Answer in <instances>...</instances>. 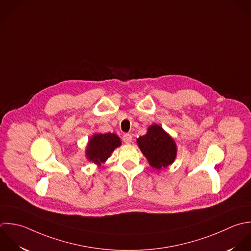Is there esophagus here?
I'll use <instances>...</instances> for the list:
<instances>
[{"label":"esophagus","instance_id":"34e87169","mask_svg":"<svg viewBox=\"0 0 251 251\" xmlns=\"http://www.w3.org/2000/svg\"><path fill=\"white\" fill-rule=\"evenodd\" d=\"M122 140H123V142H124L125 144H131V142H132V136H131L130 134H124Z\"/></svg>","mask_w":251,"mask_h":251}]
</instances>
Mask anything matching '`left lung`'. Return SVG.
<instances>
[{
  "mask_svg": "<svg viewBox=\"0 0 251 251\" xmlns=\"http://www.w3.org/2000/svg\"><path fill=\"white\" fill-rule=\"evenodd\" d=\"M137 143L152 168H166L176 158V143L159 125L150 126L148 133L139 137Z\"/></svg>",
  "mask_w": 251,
  "mask_h": 251,
  "instance_id": "1",
  "label": "left lung"
}]
</instances>
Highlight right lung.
I'll return each instance as SVG.
<instances>
[{
  "label": "right lung",
  "instance_id": "add662e5",
  "mask_svg": "<svg viewBox=\"0 0 251 251\" xmlns=\"http://www.w3.org/2000/svg\"><path fill=\"white\" fill-rule=\"evenodd\" d=\"M121 146L118 136L112 133L95 134L90 138L86 149V156L89 161L101 165L110 156L113 151Z\"/></svg>",
  "mask_w": 251,
  "mask_h": 251
}]
</instances>
